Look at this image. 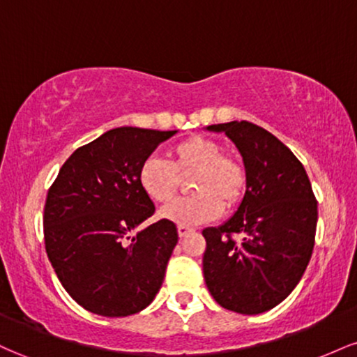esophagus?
<instances>
[{
	"label": "esophagus",
	"instance_id": "obj_1",
	"mask_svg": "<svg viewBox=\"0 0 357 357\" xmlns=\"http://www.w3.org/2000/svg\"><path fill=\"white\" fill-rule=\"evenodd\" d=\"M192 231H195V230H192V228H190V227H183V225H179V227H178L179 238H184V236H188Z\"/></svg>",
	"mask_w": 357,
	"mask_h": 357
}]
</instances>
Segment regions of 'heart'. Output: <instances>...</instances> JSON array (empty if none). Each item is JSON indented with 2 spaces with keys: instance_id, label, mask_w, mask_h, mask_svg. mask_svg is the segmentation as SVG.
<instances>
[{
  "instance_id": "obj_1",
  "label": "heart",
  "mask_w": 357,
  "mask_h": 357,
  "mask_svg": "<svg viewBox=\"0 0 357 357\" xmlns=\"http://www.w3.org/2000/svg\"><path fill=\"white\" fill-rule=\"evenodd\" d=\"M171 162L161 158H147L139 167V186L147 198L166 203L179 188V176L195 174L188 198L166 204L159 216L171 223L191 227L210 221L225 206H233L241 198L247 184L243 166L223 155L216 141L204 136H191L169 151Z\"/></svg>"
}]
</instances>
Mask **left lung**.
Segmentation results:
<instances>
[{
    "instance_id": "obj_1",
    "label": "left lung",
    "mask_w": 357,
    "mask_h": 357,
    "mask_svg": "<svg viewBox=\"0 0 357 357\" xmlns=\"http://www.w3.org/2000/svg\"><path fill=\"white\" fill-rule=\"evenodd\" d=\"M241 154L245 195L220 227L204 228L203 275L216 302L255 315L280 304L304 275L314 248L317 202L304 166L284 142L252 122L208 126ZM240 234L235 242L231 235Z\"/></svg>"
}]
</instances>
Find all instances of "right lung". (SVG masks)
<instances>
[{
    "instance_id": "1",
    "label": "right lung",
    "mask_w": 357,
    "mask_h": 357,
    "mask_svg": "<svg viewBox=\"0 0 357 357\" xmlns=\"http://www.w3.org/2000/svg\"><path fill=\"white\" fill-rule=\"evenodd\" d=\"M178 130L116 127L79 147L48 190L45 248L77 304L104 317L141 312L161 289L178 228L167 220L139 230L154 203L139 167Z\"/></svg>"
}]
</instances>
